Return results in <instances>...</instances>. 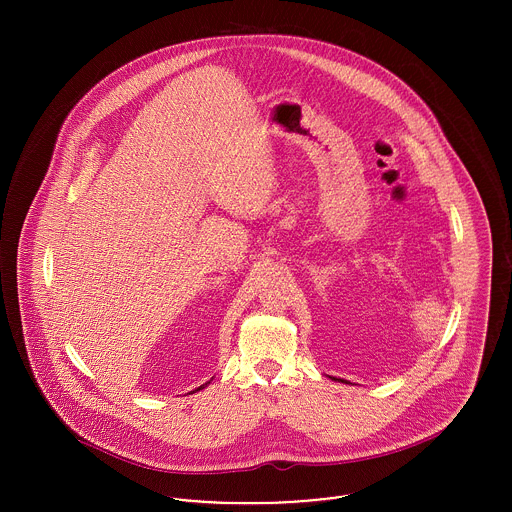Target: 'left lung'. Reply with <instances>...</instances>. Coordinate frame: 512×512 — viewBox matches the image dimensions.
Masks as SVG:
<instances>
[{"instance_id": "obj_1", "label": "left lung", "mask_w": 512, "mask_h": 512, "mask_svg": "<svg viewBox=\"0 0 512 512\" xmlns=\"http://www.w3.org/2000/svg\"><path fill=\"white\" fill-rule=\"evenodd\" d=\"M329 378H331V380H337V382H345V384H349L347 380H343V378H337V376H329Z\"/></svg>"}]
</instances>
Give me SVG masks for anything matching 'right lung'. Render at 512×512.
<instances>
[{"label":"right lung","instance_id":"obj_1","mask_svg":"<svg viewBox=\"0 0 512 512\" xmlns=\"http://www.w3.org/2000/svg\"><path fill=\"white\" fill-rule=\"evenodd\" d=\"M207 384H211V382H205V384H203V386H199V388H197V390H203V388H205V386H207ZM193 392H195V390H193Z\"/></svg>","mask_w":512,"mask_h":512}]
</instances>
